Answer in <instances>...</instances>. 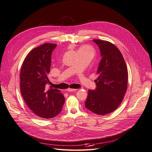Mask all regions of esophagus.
<instances>
[{
	"label": "esophagus",
	"mask_w": 152,
	"mask_h": 152,
	"mask_svg": "<svg viewBox=\"0 0 152 152\" xmlns=\"http://www.w3.org/2000/svg\"><path fill=\"white\" fill-rule=\"evenodd\" d=\"M66 91H69V92H72V91H76V89L68 88V89H66Z\"/></svg>",
	"instance_id": "esophagus-1"
}]
</instances>
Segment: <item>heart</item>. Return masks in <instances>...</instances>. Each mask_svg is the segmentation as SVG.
<instances>
[{
    "mask_svg": "<svg viewBox=\"0 0 152 152\" xmlns=\"http://www.w3.org/2000/svg\"><path fill=\"white\" fill-rule=\"evenodd\" d=\"M83 52H89L93 54V49L88 46H83L81 47L79 50H78V53H83Z\"/></svg>",
    "mask_w": 152,
    "mask_h": 152,
    "instance_id": "heart-1",
    "label": "heart"
}]
</instances>
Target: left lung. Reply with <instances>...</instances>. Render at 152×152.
Listing matches in <instances>:
<instances>
[{
    "instance_id": "1",
    "label": "left lung",
    "mask_w": 152,
    "mask_h": 152,
    "mask_svg": "<svg viewBox=\"0 0 152 152\" xmlns=\"http://www.w3.org/2000/svg\"><path fill=\"white\" fill-rule=\"evenodd\" d=\"M99 49L101 61L96 88L89 89L85 107L94 113L104 115L114 111L124 98L127 89L128 71L123 56L114 44L93 39Z\"/></svg>"
}]
</instances>
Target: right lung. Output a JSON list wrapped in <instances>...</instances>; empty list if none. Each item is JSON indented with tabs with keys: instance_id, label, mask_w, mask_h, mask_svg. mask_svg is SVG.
<instances>
[{
	"instance_id": "1",
	"label": "right lung",
	"mask_w": 152,
	"mask_h": 152,
	"mask_svg": "<svg viewBox=\"0 0 152 152\" xmlns=\"http://www.w3.org/2000/svg\"><path fill=\"white\" fill-rule=\"evenodd\" d=\"M57 45L45 43L33 49L22 64L20 92L27 105L36 115L52 118L62 110L64 96L58 89H48L51 54Z\"/></svg>"
}]
</instances>
